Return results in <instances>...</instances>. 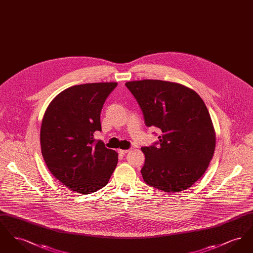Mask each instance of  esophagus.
<instances>
[{
  "mask_svg": "<svg viewBox=\"0 0 253 253\" xmlns=\"http://www.w3.org/2000/svg\"><path fill=\"white\" fill-rule=\"evenodd\" d=\"M118 152H119L121 155H125V154L129 153V152H130V150H122V149H120Z\"/></svg>",
  "mask_w": 253,
  "mask_h": 253,
  "instance_id": "esophagus-1",
  "label": "esophagus"
}]
</instances>
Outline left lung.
I'll use <instances>...</instances> for the list:
<instances>
[{"label": "left lung", "instance_id": "obj_1", "mask_svg": "<svg viewBox=\"0 0 253 253\" xmlns=\"http://www.w3.org/2000/svg\"><path fill=\"white\" fill-rule=\"evenodd\" d=\"M125 85L142 110L146 126L161 132L157 142L141 148L146 184L166 193L189 189L204 174L215 149V132L203 99L193 89L170 82L143 80Z\"/></svg>", "mask_w": 253, "mask_h": 253}]
</instances>
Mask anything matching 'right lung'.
I'll return each instance as SVG.
<instances>
[{"mask_svg": "<svg viewBox=\"0 0 253 253\" xmlns=\"http://www.w3.org/2000/svg\"><path fill=\"white\" fill-rule=\"evenodd\" d=\"M117 83L75 85L60 92L46 109L41 147L51 173L79 193H94L108 183L118 153L94 138L101 131L100 112Z\"/></svg>", "mask_w": 253, "mask_h": 253, "instance_id": "obj_1", "label": "right lung"}]
</instances>
